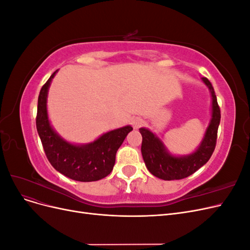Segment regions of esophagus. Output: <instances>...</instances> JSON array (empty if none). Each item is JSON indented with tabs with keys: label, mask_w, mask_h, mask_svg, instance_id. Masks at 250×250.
<instances>
[{
	"label": "esophagus",
	"mask_w": 250,
	"mask_h": 250,
	"mask_svg": "<svg viewBox=\"0 0 250 250\" xmlns=\"http://www.w3.org/2000/svg\"><path fill=\"white\" fill-rule=\"evenodd\" d=\"M144 125V120L142 118H135L132 120V126L134 128H140Z\"/></svg>",
	"instance_id": "34e87169"
}]
</instances>
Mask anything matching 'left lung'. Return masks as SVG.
Instances as JSON below:
<instances>
[{
  "instance_id": "obj_1",
  "label": "left lung",
  "mask_w": 250,
  "mask_h": 250,
  "mask_svg": "<svg viewBox=\"0 0 250 250\" xmlns=\"http://www.w3.org/2000/svg\"><path fill=\"white\" fill-rule=\"evenodd\" d=\"M202 80L210 89L211 97H213V116H211L206 137L197 151L188 156L174 157L166 151L162 142L152 132L145 128L140 129L143 138L141 150L144 162L149 172L158 178L174 180L190 176L200 169L204 164H207L214 152L221 112L213 85L208 78L203 77Z\"/></svg>"
}]
</instances>
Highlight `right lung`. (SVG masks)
<instances>
[{"label":"right lung","mask_w":250,"mask_h":250,"mask_svg":"<svg viewBox=\"0 0 250 250\" xmlns=\"http://www.w3.org/2000/svg\"><path fill=\"white\" fill-rule=\"evenodd\" d=\"M56 72L42 85L37 103L36 128L48 161L55 170L74 180L96 181L106 177L115 166L118 149L132 127L109 131L84 146L71 145L60 139L50 126L46 104L48 88Z\"/></svg>","instance_id":"1"}]
</instances>
